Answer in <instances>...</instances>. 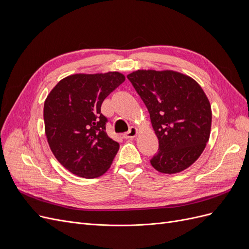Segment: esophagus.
<instances>
[{"label":"esophagus","instance_id":"obj_1","mask_svg":"<svg viewBox=\"0 0 249 249\" xmlns=\"http://www.w3.org/2000/svg\"><path fill=\"white\" fill-rule=\"evenodd\" d=\"M137 134H138V130H137V127H135V126H131V129L127 131L126 133H124V138H125V139H132V138H135L137 136Z\"/></svg>","mask_w":249,"mask_h":249}]
</instances>
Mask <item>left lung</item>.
Instances as JSON below:
<instances>
[{
    "instance_id": "left-lung-1",
    "label": "left lung",
    "mask_w": 249,
    "mask_h": 249,
    "mask_svg": "<svg viewBox=\"0 0 249 249\" xmlns=\"http://www.w3.org/2000/svg\"><path fill=\"white\" fill-rule=\"evenodd\" d=\"M149 112L159 140L152 166L178 173L196 161L210 138L212 110L198 83L173 71L140 70L127 74Z\"/></svg>"
}]
</instances>
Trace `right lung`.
Masks as SVG:
<instances>
[{"mask_svg":"<svg viewBox=\"0 0 249 249\" xmlns=\"http://www.w3.org/2000/svg\"><path fill=\"white\" fill-rule=\"evenodd\" d=\"M124 80L118 71L71 74L48 95L43 119L49 145L60 164L73 175L94 178L110 168L119 144L106 133L108 119L101 107Z\"/></svg>","mask_w":249,"mask_h":249,"instance_id":"obj_1","label":"right lung"}]
</instances>
